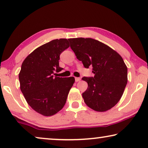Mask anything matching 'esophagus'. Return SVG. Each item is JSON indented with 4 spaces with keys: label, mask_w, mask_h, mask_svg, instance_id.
I'll use <instances>...</instances> for the list:
<instances>
[{
    "label": "esophagus",
    "mask_w": 148,
    "mask_h": 148,
    "mask_svg": "<svg viewBox=\"0 0 148 148\" xmlns=\"http://www.w3.org/2000/svg\"><path fill=\"white\" fill-rule=\"evenodd\" d=\"M80 80V78H78V77H76V78H75V81H76V82H79Z\"/></svg>",
    "instance_id": "1"
}]
</instances>
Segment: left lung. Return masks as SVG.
I'll return each mask as SVG.
<instances>
[{"label": "left lung", "instance_id": "left-lung-1", "mask_svg": "<svg viewBox=\"0 0 148 148\" xmlns=\"http://www.w3.org/2000/svg\"><path fill=\"white\" fill-rule=\"evenodd\" d=\"M84 68L92 67L93 77H83L88 88L82 93L86 105L96 111L111 109L119 101L127 83V68L119 54L92 38L68 39Z\"/></svg>", "mask_w": 148, "mask_h": 148}]
</instances>
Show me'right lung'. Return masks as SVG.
I'll return each mask as SVG.
<instances>
[{
	"label": "right lung",
	"instance_id": "1",
	"mask_svg": "<svg viewBox=\"0 0 148 148\" xmlns=\"http://www.w3.org/2000/svg\"><path fill=\"white\" fill-rule=\"evenodd\" d=\"M66 39H54L35 49L23 62L18 79L20 88L29 105L43 116H51L65 105L74 77H53L63 68L60 56L68 48Z\"/></svg>",
	"mask_w": 148,
	"mask_h": 148
}]
</instances>
